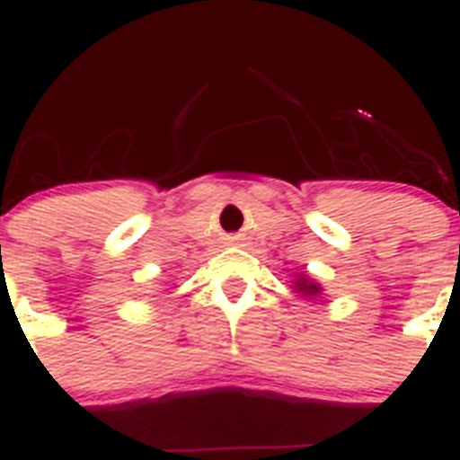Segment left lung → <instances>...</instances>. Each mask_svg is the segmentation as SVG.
Instances as JSON below:
<instances>
[{
    "label": "left lung",
    "mask_w": 460,
    "mask_h": 460,
    "mask_svg": "<svg viewBox=\"0 0 460 460\" xmlns=\"http://www.w3.org/2000/svg\"><path fill=\"white\" fill-rule=\"evenodd\" d=\"M295 292H299L302 296H306V299H315L318 295H323V288H320V283H315L314 278L308 276V273H299V276L295 278Z\"/></svg>",
    "instance_id": "left-lung-1"
}]
</instances>
